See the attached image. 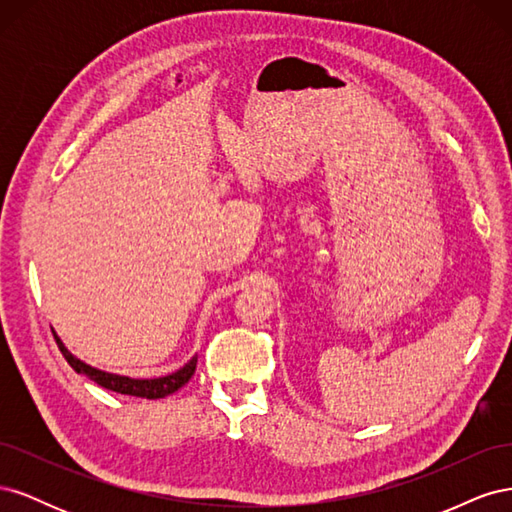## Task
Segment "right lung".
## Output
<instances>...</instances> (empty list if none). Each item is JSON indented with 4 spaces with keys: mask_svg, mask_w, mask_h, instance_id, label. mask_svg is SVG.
Listing matches in <instances>:
<instances>
[{
    "mask_svg": "<svg viewBox=\"0 0 512 512\" xmlns=\"http://www.w3.org/2000/svg\"><path fill=\"white\" fill-rule=\"evenodd\" d=\"M53 335H55V342H57L61 354L66 356V361L70 363V367L76 371V374H85L89 380H94L100 386H104V389L121 393V395H134V397H145V399H162L170 393L179 391L181 386L188 382L196 371L198 356H194L190 363H185L181 369H177L175 374L162 376V378H130V376L108 374V371H100V369L76 359V356H72V352L64 344H61V339L57 337V333H53Z\"/></svg>",
    "mask_w": 512,
    "mask_h": 512,
    "instance_id": "obj_1",
    "label": "right lung"
}]
</instances>
